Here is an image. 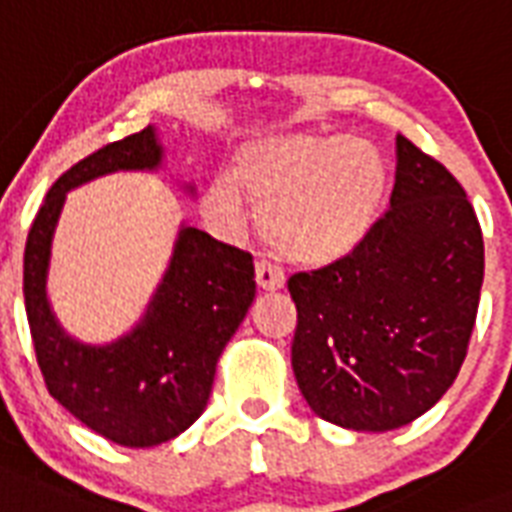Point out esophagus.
I'll return each instance as SVG.
<instances>
[{
    "label": "esophagus",
    "mask_w": 512,
    "mask_h": 512,
    "mask_svg": "<svg viewBox=\"0 0 512 512\" xmlns=\"http://www.w3.org/2000/svg\"><path fill=\"white\" fill-rule=\"evenodd\" d=\"M255 279L260 289H281L287 284V276L279 265L268 263V260H257L255 263Z\"/></svg>",
    "instance_id": "1"
}]
</instances>
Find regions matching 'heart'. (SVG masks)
Segmentation results:
<instances>
[{
  "label": "heart",
  "mask_w": 512,
  "mask_h": 512,
  "mask_svg": "<svg viewBox=\"0 0 512 512\" xmlns=\"http://www.w3.org/2000/svg\"><path fill=\"white\" fill-rule=\"evenodd\" d=\"M239 180L217 175L204 209L215 223L244 220V191L260 207V228L281 255L327 265L350 255L380 215L388 167L369 140L273 135L239 154Z\"/></svg>",
  "instance_id": "obj_1"
}]
</instances>
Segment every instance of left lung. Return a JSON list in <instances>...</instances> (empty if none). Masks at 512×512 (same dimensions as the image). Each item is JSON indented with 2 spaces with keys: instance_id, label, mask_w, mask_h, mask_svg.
Masks as SVG:
<instances>
[{
  "instance_id": "obj_1",
  "label": "left lung",
  "mask_w": 512,
  "mask_h": 512,
  "mask_svg": "<svg viewBox=\"0 0 512 512\" xmlns=\"http://www.w3.org/2000/svg\"><path fill=\"white\" fill-rule=\"evenodd\" d=\"M390 209L358 249L289 279L292 369L321 420L385 433L452 388L484 284V236L462 185L404 135Z\"/></svg>"
}]
</instances>
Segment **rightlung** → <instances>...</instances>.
Masks as SVG:
<instances>
[{"mask_svg": "<svg viewBox=\"0 0 512 512\" xmlns=\"http://www.w3.org/2000/svg\"><path fill=\"white\" fill-rule=\"evenodd\" d=\"M164 143L154 124L100 148L55 180L28 231L23 297L36 361L50 396L108 441L146 449L172 441L207 409L217 358L255 300L252 255L180 223L146 313L103 345L68 335L47 297L52 239L66 193L114 172H159ZM193 196V183H183Z\"/></svg>", "mask_w": 512, "mask_h": 512, "instance_id": "obj_1", "label": "right lung"}]
</instances>
